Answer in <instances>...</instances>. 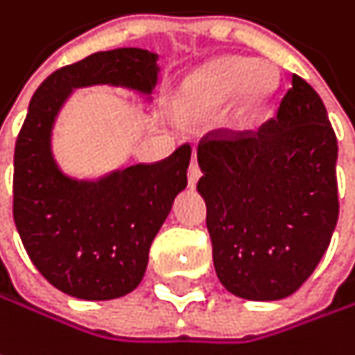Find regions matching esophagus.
Returning a JSON list of instances; mask_svg holds the SVG:
<instances>
[{"instance_id": "esophagus-1", "label": "esophagus", "mask_w": 355, "mask_h": 355, "mask_svg": "<svg viewBox=\"0 0 355 355\" xmlns=\"http://www.w3.org/2000/svg\"><path fill=\"white\" fill-rule=\"evenodd\" d=\"M201 166L197 164V158H195V154H193V160H191V164H189V187H195L197 182H199V178H201Z\"/></svg>"}]
</instances>
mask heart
<instances>
[{
  "label": "heart",
  "instance_id": "heart-1",
  "mask_svg": "<svg viewBox=\"0 0 355 355\" xmlns=\"http://www.w3.org/2000/svg\"><path fill=\"white\" fill-rule=\"evenodd\" d=\"M278 87L270 69L258 67L243 56H225L197 69L184 85L187 99L201 110L225 105L238 93V113L254 117L264 110Z\"/></svg>",
  "mask_w": 355,
  "mask_h": 355
}]
</instances>
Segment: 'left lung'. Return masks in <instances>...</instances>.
I'll return each instance as SVG.
<instances>
[{"label":"left lung","instance_id":"obj_1","mask_svg":"<svg viewBox=\"0 0 355 355\" xmlns=\"http://www.w3.org/2000/svg\"><path fill=\"white\" fill-rule=\"evenodd\" d=\"M213 264L250 301L293 295L317 268L339 215L338 138L315 89L293 75L256 132L213 130L197 148Z\"/></svg>","mask_w":355,"mask_h":355}]
</instances>
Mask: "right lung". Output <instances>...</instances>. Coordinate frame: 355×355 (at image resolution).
<instances>
[{
    "label": "right lung",
    "instance_id": "1",
    "mask_svg": "<svg viewBox=\"0 0 355 355\" xmlns=\"http://www.w3.org/2000/svg\"><path fill=\"white\" fill-rule=\"evenodd\" d=\"M156 54L142 49L95 52L54 71L28 107L14 152V221L21 243L52 286L110 301L132 293L173 201L187 187L191 146L154 164H134L99 180H75L54 162V119L77 87L119 85L150 95Z\"/></svg>",
    "mask_w": 355,
    "mask_h": 355
}]
</instances>
